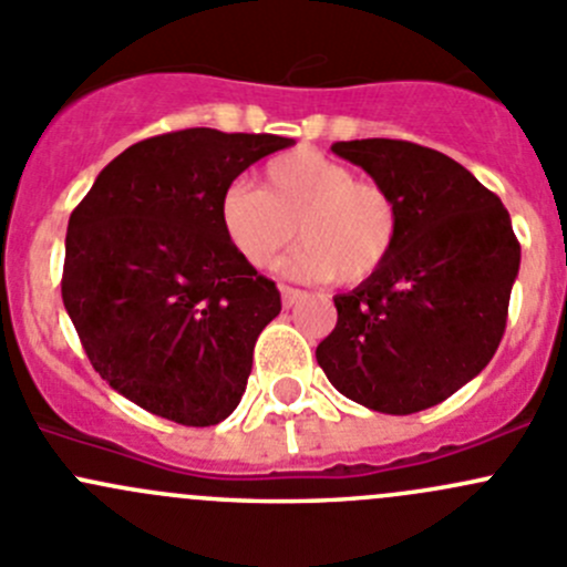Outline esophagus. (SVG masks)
<instances>
[{
	"instance_id": "1",
	"label": "esophagus",
	"mask_w": 567,
	"mask_h": 567,
	"mask_svg": "<svg viewBox=\"0 0 567 567\" xmlns=\"http://www.w3.org/2000/svg\"><path fill=\"white\" fill-rule=\"evenodd\" d=\"M279 293H282V307H293L296 301L305 299V293H301V290L288 288V285H282V288H279Z\"/></svg>"
}]
</instances>
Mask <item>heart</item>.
Listing matches in <instances>:
<instances>
[{"instance_id": "1", "label": "heart", "mask_w": 567, "mask_h": 567, "mask_svg": "<svg viewBox=\"0 0 567 567\" xmlns=\"http://www.w3.org/2000/svg\"><path fill=\"white\" fill-rule=\"evenodd\" d=\"M219 225L236 255L266 271L296 241L288 262L301 279L362 285L390 262L400 205L381 183L316 147H296L262 167L260 188L233 183L221 192Z\"/></svg>"}]
</instances>
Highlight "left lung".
I'll use <instances>...</instances> for the list:
<instances>
[{"mask_svg":"<svg viewBox=\"0 0 567 567\" xmlns=\"http://www.w3.org/2000/svg\"><path fill=\"white\" fill-rule=\"evenodd\" d=\"M331 151L400 205L394 251L373 279L334 296L316 359L337 392L381 414H414L474 379L499 348L522 247L502 199L444 153L403 140Z\"/></svg>","mask_w":567,"mask_h":567,"instance_id":"8db88e82","label":"left lung"}]
</instances>
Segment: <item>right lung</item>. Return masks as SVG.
Returning <instances> with one entry per match:
<instances>
[{
  "instance_id": "add662e5",
  "label": "right lung",
  "mask_w": 567,
  "mask_h": 567,
  "mask_svg": "<svg viewBox=\"0 0 567 567\" xmlns=\"http://www.w3.org/2000/svg\"><path fill=\"white\" fill-rule=\"evenodd\" d=\"M277 134L186 128L109 162L68 221L62 301L95 373L151 414L208 427L236 411L282 310L219 225L221 192Z\"/></svg>"
}]
</instances>
